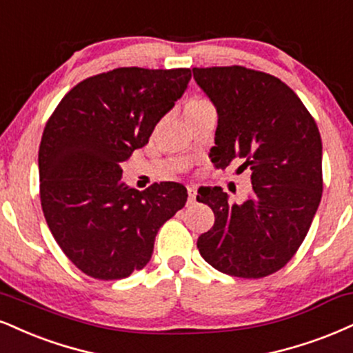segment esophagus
<instances>
[{"instance_id":"obj_1","label":"esophagus","mask_w":353,"mask_h":353,"mask_svg":"<svg viewBox=\"0 0 353 353\" xmlns=\"http://www.w3.org/2000/svg\"><path fill=\"white\" fill-rule=\"evenodd\" d=\"M188 194H189V202H195V195H197V188H195V185H190V188H188Z\"/></svg>"}]
</instances>
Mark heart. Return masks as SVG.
<instances>
[{
	"label": "heart",
	"mask_w": 353,
	"mask_h": 353,
	"mask_svg": "<svg viewBox=\"0 0 353 353\" xmlns=\"http://www.w3.org/2000/svg\"><path fill=\"white\" fill-rule=\"evenodd\" d=\"M210 107H212V103L207 99H203V97H190V99L185 101V105H184V113H185V117L190 118V117H194V114L201 113V112H203V110H207Z\"/></svg>",
	"instance_id": "obj_1"
}]
</instances>
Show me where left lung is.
Segmentation results:
<instances>
[{
	"label": "left lung",
	"instance_id": "obj_1",
	"mask_svg": "<svg viewBox=\"0 0 353 353\" xmlns=\"http://www.w3.org/2000/svg\"><path fill=\"white\" fill-rule=\"evenodd\" d=\"M194 79L215 105L219 125L210 159L227 168L243 159L252 192L230 202L220 188L199 189L215 223L197 248L215 270L265 278L294 256L322 197L321 133L304 103L274 75L230 67H194Z\"/></svg>",
	"mask_w": 353,
	"mask_h": 353
}]
</instances>
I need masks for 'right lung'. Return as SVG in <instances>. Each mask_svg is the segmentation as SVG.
Wrapping results in <instances>:
<instances>
[{
	"label": "right lung",
	"instance_id": "1",
	"mask_svg": "<svg viewBox=\"0 0 353 353\" xmlns=\"http://www.w3.org/2000/svg\"><path fill=\"white\" fill-rule=\"evenodd\" d=\"M190 77V69L103 72L75 85L46 123L42 212L65 256L90 278L123 279L144 268L159 227L185 205L182 184L136 190L123 182L120 165L148 144Z\"/></svg>",
	"mask_w": 353,
	"mask_h": 353
}]
</instances>
